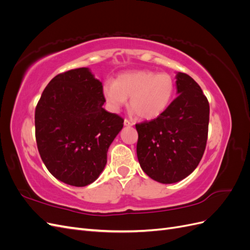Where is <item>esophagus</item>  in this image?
Segmentation results:
<instances>
[{"label": "esophagus", "instance_id": "obj_1", "mask_svg": "<svg viewBox=\"0 0 250 250\" xmlns=\"http://www.w3.org/2000/svg\"><path fill=\"white\" fill-rule=\"evenodd\" d=\"M124 125H125V126H132V125H133V123L131 122V121L125 119V120H124Z\"/></svg>", "mask_w": 250, "mask_h": 250}]
</instances>
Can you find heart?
<instances>
[{
  "label": "heart",
  "mask_w": 250,
  "mask_h": 250,
  "mask_svg": "<svg viewBox=\"0 0 250 250\" xmlns=\"http://www.w3.org/2000/svg\"><path fill=\"white\" fill-rule=\"evenodd\" d=\"M175 92V82L168 73L140 70L121 74L115 82L103 86L108 108L118 111L130 98L129 106L142 120H154L169 107Z\"/></svg>",
  "instance_id": "heart-1"
}]
</instances>
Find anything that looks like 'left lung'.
Here are the masks:
<instances>
[{"instance_id": "obj_1", "label": "left lung", "mask_w": 250, "mask_h": 250, "mask_svg": "<svg viewBox=\"0 0 250 250\" xmlns=\"http://www.w3.org/2000/svg\"><path fill=\"white\" fill-rule=\"evenodd\" d=\"M177 97L162 116L135 125L141 168L161 184L183 180L197 168L208 140L209 105L201 87L176 74Z\"/></svg>"}]
</instances>
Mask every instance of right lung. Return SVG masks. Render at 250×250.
Wrapping results in <instances>:
<instances>
[{"label":"right lung","mask_w":250,"mask_h":250,"mask_svg":"<svg viewBox=\"0 0 250 250\" xmlns=\"http://www.w3.org/2000/svg\"><path fill=\"white\" fill-rule=\"evenodd\" d=\"M103 85L88 67L62 73L44 88L35 109V138L53 176L85 187L100 176L124 120L103 108Z\"/></svg>","instance_id":"add662e5"}]
</instances>
